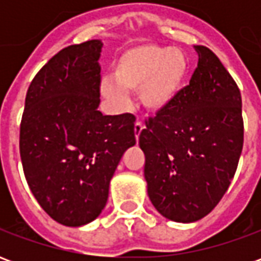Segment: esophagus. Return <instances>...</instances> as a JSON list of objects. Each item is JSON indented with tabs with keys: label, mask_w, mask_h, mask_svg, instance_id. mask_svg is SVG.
<instances>
[{
	"label": "esophagus",
	"mask_w": 261,
	"mask_h": 261,
	"mask_svg": "<svg viewBox=\"0 0 261 261\" xmlns=\"http://www.w3.org/2000/svg\"><path fill=\"white\" fill-rule=\"evenodd\" d=\"M142 130H144V124H142L141 121H137L136 124H134V134H136L137 141H138V138H140V134H141Z\"/></svg>",
	"instance_id": "obj_1"
}]
</instances>
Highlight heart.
Listing matches in <instances>:
<instances>
[{
    "mask_svg": "<svg viewBox=\"0 0 261 261\" xmlns=\"http://www.w3.org/2000/svg\"><path fill=\"white\" fill-rule=\"evenodd\" d=\"M190 63L179 48L140 44L124 50L112 68L113 84L105 82L103 93L121 100L124 93L138 92L148 113L165 112L180 95L189 75Z\"/></svg>",
    "mask_w": 261,
    "mask_h": 261,
    "instance_id": "b5f03b06",
    "label": "heart"
}]
</instances>
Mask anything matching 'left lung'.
Masks as SVG:
<instances>
[{
	"label": "left lung",
	"instance_id": "left-lung-1",
	"mask_svg": "<svg viewBox=\"0 0 261 261\" xmlns=\"http://www.w3.org/2000/svg\"><path fill=\"white\" fill-rule=\"evenodd\" d=\"M194 47L198 64L190 84L140 134L149 200L165 218L183 224L215 208L243 147L241 91L210 48Z\"/></svg>",
	"mask_w": 261,
	"mask_h": 261
}]
</instances>
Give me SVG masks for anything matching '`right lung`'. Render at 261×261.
<instances>
[{
  "mask_svg": "<svg viewBox=\"0 0 261 261\" xmlns=\"http://www.w3.org/2000/svg\"><path fill=\"white\" fill-rule=\"evenodd\" d=\"M102 46L88 40L63 48L26 93L19 136L26 181L40 207L65 226L99 217L120 159L136 144L133 114L97 110Z\"/></svg>",
  "mask_w": 261,
  "mask_h": 261,
  "instance_id": "obj_1",
  "label": "right lung"
}]
</instances>
